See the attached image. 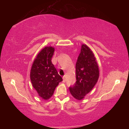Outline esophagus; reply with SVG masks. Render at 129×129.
Returning a JSON list of instances; mask_svg holds the SVG:
<instances>
[{
    "label": "esophagus",
    "mask_w": 129,
    "mask_h": 129,
    "mask_svg": "<svg viewBox=\"0 0 129 129\" xmlns=\"http://www.w3.org/2000/svg\"><path fill=\"white\" fill-rule=\"evenodd\" d=\"M62 79H63V80H62L63 82H65V81H66V77H65V76H63V77H62Z\"/></svg>",
    "instance_id": "obj_1"
}]
</instances>
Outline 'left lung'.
Returning <instances> with one entry per match:
<instances>
[{
  "label": "left lung",
  "instance_id": "obj_1",
  "mask_svg": "<svg viewBox=\"0 0 129 129\" xmlns=\"http://www.w3.org/2000/svg\"><path fill=\"white\" fill-rule=\"evenodd\" d=\"M99 68L92 51L82 44L76 64V82L69 90L73 97L81 100L92 90L99 78Z\"/></svg>",
  "mask_w": 129,
  "mask_h": 129
}]
</instances>
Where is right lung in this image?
<instances>
[{
    "mask_svg": "<svg viewBox=\"0 0 129 129\" xmlns=\"http://www.w3.org/2000/svg\"><path fill=\"white\" fill-rule=\"evenodd\" d=\"M54 52L53 47L44 48L36 56L30 69V78L32 86L44 100L52 97L59 82L62 81L52 63Z\"/></svg>",
    "mask_w": 129,
    "mask_h": 129,
    "instance_id": "obj_1",
    "label": "right lung"
}]
</instances>
